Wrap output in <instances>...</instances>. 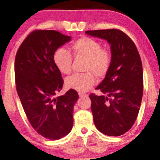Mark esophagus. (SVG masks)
Segmentation results:
<instances>
[{
    "instance_id": "obj_1",
    "label": "esophagus",
    "mask_w": 160,
    "mask_h": 160,
    "mask_svg": "<svg viewBox=\"0 0 160 160\" xmlns=\"http://www.w3.org/2000/svg\"><path fill=\"white\" fill-rule=\"evenodd\" d=\"M79 96L80 97H86L88 96V95L86 93H83V92H79Z\"/></svg>"
}]
</instances>
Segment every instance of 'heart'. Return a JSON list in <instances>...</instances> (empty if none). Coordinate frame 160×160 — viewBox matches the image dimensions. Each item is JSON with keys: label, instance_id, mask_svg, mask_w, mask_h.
Instances as JSON below:
<instances>
[{"label": "heart", "instance_id": "obj_1", "mask_svg": "<svg viewBox=\"0 0 160 160\" xmlns=\"http://www.w3.org/2000/svg\"><path fill=\"white\" fill-rule=\"evenodd\" d=\"M72 54L75 58H84L83 71L66 79L68 88L80 92H86L94 86L95 76L102 79L108 74L111 65V54L103 49L99 42L90 38L83 37L71 44ZM73 58L71 52L64 48L58 49L53 55V62L58 71L64 74L71 72Z\"/></svg>", "mask_w": 160, "mask_h": 160}]
</instances>
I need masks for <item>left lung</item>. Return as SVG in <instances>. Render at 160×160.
I'll use <instances>...</instances> for the list:
<instances>
[{
  "label": "left lung",
  "instance_id": "8db88e82",
  "mask_svg": "<svg viewBox=\"0 0 160 160\" xmlns=\"http://www.w3.org/2000/svg\"><path fill=\"white\" fill-rule=\"evenodd\" d=\"M86 34L106 40L111 44V68L96 87L104 95L92 93L89 98L98 131L108 136H120L135 123L142 100L140 55L131 38L119 29L86 31Z\"/></svg>",
  "mask_w": 160,
  "mask_h": 160
}]
</instances>
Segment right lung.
<instances>
[{
    "label": "right lung",
    "mask_w": 160,
    "mask_h": 160,
    "mask_svg": "<svg viewBox=\"0 0 160 160\" xmlns=\"http://www.w3.org/2000/svg\"><path fill=\"white\" fill-rule=\"evenodd\" d=\"M70 40V36L54 30L33 31L16 55V91L24 111L37 132L50 140H58L71 132L73 109L79 98L72 89L55 97L64 80L53 55Z\"/></svg>",
    "instance_id": "obj_1"
}]
</instances>
